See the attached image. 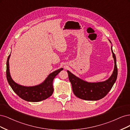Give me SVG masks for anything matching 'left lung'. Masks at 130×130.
I'll return each mask as SVG.
<instances>
[{"mask_svg":"<svg viewBox=\"0 0 130 130\" xmlns=\"http://www.w3.org/2000/svg\"><path fill=\"white\" fill-rule=\"evenodd\" d=\"M111 51L114 58L115 68L111 76L106 81L88 83L75 76L69 71H67L70 82L72 84L73 92L76 97L86 100H98L104 98L109 92L116 81L118 74L116 57L112 47Z\"/></svg>","mask_w":130,"mask_h":130,"instance_id":"1","label":"left lung"}]
</instances>
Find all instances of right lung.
Here are the masks:
<instances>
[{
	"label": "right lung",
	"mask_w": 130,
	"mask_h": 130,
	"mask_svg": "<svg viewBox=\"0 0 130 130\" xmlns=\"http://www.w3.org/2000/svg\"><path fill=\"white\" fill-rule=\"evenodd\" d=\"M10 55L8 57L6 62L7 80L12 90L20 98L27 102H37L47 99L52 94L53 79L63 69L61 68L50 74L45 80L40 85L31 87L22 86L15 83L10 76L9 61Z\"/></svg>",
	"instance_id": "1"
}]
</instances>
